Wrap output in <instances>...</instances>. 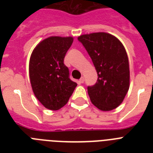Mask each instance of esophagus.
Segmentation results:
<instances>
[{
    "label": "esophagus",
    "instance_id": "1",
    "mask_svg": "<svg viewBox=\"0 0 153 153\" xmlns=\"http://www.w3.org/2000/svg\"><path fill=\"white\" fill-rule=\"evenodd\" d=\"M84 81H85V80H84V78H83V77H82L81 79H79V83H83Z\"/></svg>",
    "mask_w": 153,
    "mask_h": 153
}]
</instances>
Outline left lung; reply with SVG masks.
Masks as SVG:
<instances>
[{
    "label": "left lung",
    "instance_id": "8db88e82",
    "mask_svg": "<svg viewBox=\"0 0 153 153\" xmlns=\"http://www.w3.org/2000/svg\"><path fill=\"white\" fill-rule=\"evenodd\" d=\"M95 67L98 80L87 91L91 102L102 111L116 109L129 88V65L123 44L105 32L82 35L78 38Z\"/></svg>",
    "mask_w": 153,
    "mask_h": 153
}]
</instances>
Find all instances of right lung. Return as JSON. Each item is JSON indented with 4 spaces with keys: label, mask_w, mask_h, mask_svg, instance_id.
Returning <instances> with one entry per match:
<instances>
[{
    "label": "right lung",
    "mask_w": 153,
    "mask_h": 153,
    "mask_svg": "<svg viewBox=\"0 0 153 153\" xmlns=\"http://www.w3.org/2000/svg\"><path fill=\"white\" fill-rule=\"evenodd\" d=\"M73 37L51 36L44 39L32 51L29 76L35 96L45 108L57 110L67 104L77 83L70 79L64 58Z\"/></svg>",
    "instance_id": "add662e5"
}]
</instances>
